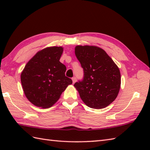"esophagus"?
<instances>
[{
  "instance_id": "1",
  "label": "esophagus",
  "mask_w": 150,
  "mask_h": 150,
  "mask_svg": "<svg viewBox=\"0 0 150 150\" xmlns=\"http://www.w3.org/2000/svg\"><path fill=\"white\" fill-rule=\"evenodd\" d=\"M72 81H73V84L75 83V82L77 81V78L75 77H73V78H72Z\"/></svg>"
}]
</instances>
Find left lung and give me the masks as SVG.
<instances>
[{"mask_svg": "<svg viewBox=\"0 0 150 150\" xmlns=\"http://www.w3.org/2000/svg\"><path fill=\"white\" fill-rule=\"evenodd\" d=\"M75 53L84 71L83 79L74 84L81 99L94 109L108 106L115 99L120 90L119 68L98 47L77 46Z\"/></svg>", "mask_w": 150, "mask_h": 150, "instance_id": "left-lung-1", "label": "left lung"}]
</instances>
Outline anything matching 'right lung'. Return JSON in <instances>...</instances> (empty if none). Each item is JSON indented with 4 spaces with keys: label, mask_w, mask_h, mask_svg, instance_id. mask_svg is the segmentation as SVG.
I'll use <instances>...</instances> for the list:
<instances>
[{
    "label": "right lung",
    "mask_w": 150,
    "mask_h": 150,
    "mask_svg": "<svg viewBox=\"0 0 150 150\" xmlns=\"http://www.w3.org/2000/svg\"><path fill=\"white\" fill-rule=\"evenodd\" d=\"M62 47H50L36 53L28 62L21 76L27 98L35 106L50 108L58 100L71 79L65 75L66 67L59 61Z\"/></svg>",
    "instance_id": "right-lung-1"
}]
</instances>
